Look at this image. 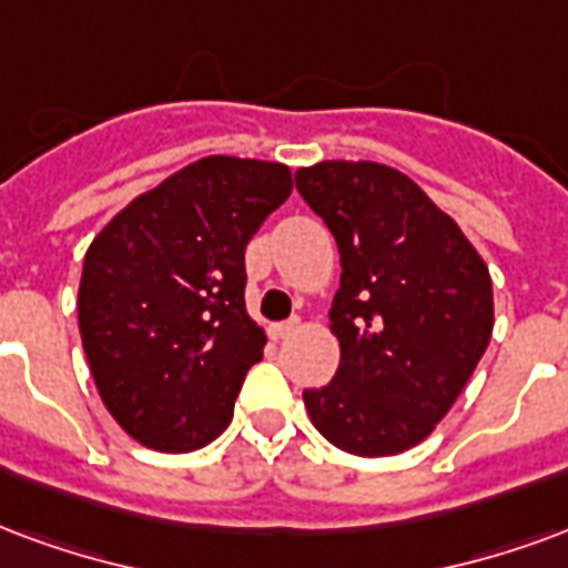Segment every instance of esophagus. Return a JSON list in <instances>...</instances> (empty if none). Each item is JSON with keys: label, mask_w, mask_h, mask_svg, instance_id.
<instances>
[{"label": "esophagus", "mask_w": 568, "mask_h": 568, "mask_svg": "<svg viewBox=\"0 0 568 568\" xmlns=\"http://www.w3.org/2000/svg\"><path fill=\"white\" fill-rule=\"evenodd\" d=\"M297 327H301V322L297 318H292V322H276V325H271V337L273 339H285L295 334Z\"/></svg>", "instance_id": "1"}]
</instances>
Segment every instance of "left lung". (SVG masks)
<instances>
[{
  "mask_svg": "<svg viewBox=\"0 0 568 568\" xmlns=\"http://www.w3.org/2000/svg\"><path fill=\"white\" fill-rule=\"evenodd\" d=\"M295 183L343 264L331 304L339 367L304 390L310 422L348 455H400L434 434L490 343L487 264L394 168L318 162Z\"/></svg>",
  "mask_w": 568,
  "mask_h": 568,
  "instance_id": "8db88e82",
  "label": "left lung"
}]
</instances>
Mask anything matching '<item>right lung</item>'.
<instances>
[{"label": "right lung", "instance_id": "obj_1", "mask_svg": "<svg viewBox=\"0 0 568 568\" xmlns=\"http://www.w3.org/2000/svg\"><path fill=\"white\" fill-rule=\"evenodd\" d=\"M288 195L280 162L207 155L138 195L90 243L83 352L108 413L146 448L183 455L229 427L267 343L243 301V252Z\"/></svg>", "mask_w": 568, "mask_h": 568}]
</instances>
